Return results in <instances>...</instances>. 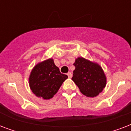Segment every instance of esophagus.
<instances>
[{
	"mask_svg": "<svg viewBox=\"0 0 131 131\" xmlns=\"http://www.w3.org/2000/svg\"><path fill=\"white\" fill-rule=\"evenodd\" d=\"M67 75L69 77V78H72V73H68Z\"/></svg>",
	"mask_w": 131,
	"mask_h": 131,
	"instance_id": "34e87169",
	"label": "esophagus"
}]
</instances>
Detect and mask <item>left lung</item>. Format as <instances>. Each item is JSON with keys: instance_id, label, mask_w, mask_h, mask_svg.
Returning <instances> with one entry per match:
<instances>
[{"instance_id": "obj_1", "label": "left lung", "mask_w": 131, "mask_h": 131, "mask_svg": "<svg viewBox=\"0 0 131 131\" xmlns=\"http://www.w3.org/2000/svg\"><path fill=\"white\" fill-rule=\"evenodd\" d=\"M73 65L75 69L72 80L80 92L88 97L99 95L107 84V78L101 67L83 57L76 58Z\"/></svg>"}]
</instances>
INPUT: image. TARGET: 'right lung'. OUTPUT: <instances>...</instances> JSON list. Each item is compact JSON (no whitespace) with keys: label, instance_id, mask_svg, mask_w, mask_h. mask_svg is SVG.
Masks as SVG:
<instances>
[{"label":"right lung","instance_id":"add662e5","mask_svg":"<svg viewBox=\"0 0 131 131\" xmlns=\"http://www.w3.org/2000/svg\"><path fill=\"white\" fill-rule=\"evenodd\" d=\"M68 76L62 74L54 64L53 58H49L37 64L32 69L28 81L32 92L37 97L50 99L57 93Z\"/></svg>","mask_w":131,"mask_h":131}]
</instances>
